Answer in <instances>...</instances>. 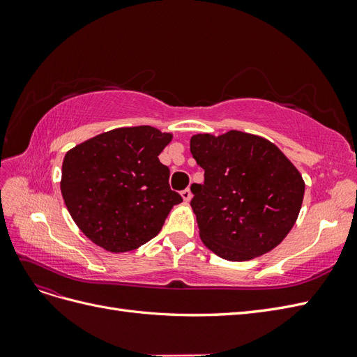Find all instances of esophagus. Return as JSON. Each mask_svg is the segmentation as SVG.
<instances>
[{
  "label": "esophagus",
  "mask_w": 357,
  "mask_h": 357,
  "mask_svg": "<svg viewBox=\"0 0 357 357\" xmlns=\"http://www.w3.org/2000/svg\"><path fill=\"white\" fill-rule=\"evenodd\" d=\"M181 198L185 199L186 202H189V201L192 199V192H190V189H185V190H181Z\"/></svg>",
  "instance_id": "1"
}]
</instances>
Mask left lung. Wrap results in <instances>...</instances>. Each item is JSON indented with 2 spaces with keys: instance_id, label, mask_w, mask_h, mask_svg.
<instances>
[{
  "instance_id": "1",
  "label": "left lung",
  "mask_w": 357,
  "mask_h": 357,
  "mask_svg": "<svg viewBox=\"0 0 357 357\" xmlns=\"http://www.w3.org/2000/svg\"><path fill=\"white\" fill-rule=\"evenodd\" d=\"M190 153L204 169L190 207L205 247L244 262L271 252L299 215L305 183L298 168L266 138L241 131L195 134Z\"/></svg>"
}]
</instances>
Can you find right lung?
I'll return each instance as SVG.
<instances>
[{
	"instance_id": "add662e5",
	"label": "right lung",
	"mask_w": 357,
	"mask_h": 357,
	"mask_svg": "<svg viewBox=\"0 0 357 357\" xmlns=\"http://www.w3.org/2000/svg\"><path fill=\"white\" fill-rule=\"evenodd\" d=\"M171 139V132L143 125L112 129L68 150L61 193L92 243L125 253L159 234L183 201L169 189V169L158 158Z\"/></svg>"
}]
</instances>
